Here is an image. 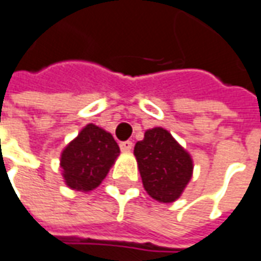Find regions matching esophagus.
Wrapping results in <instances>:
<instances>
[{"label": "esophagus", "mask_w": 261, "mask_h": 261, "mask_svg": "<svg viewBox=\"0 0 261 261\" xmlns=\"http://www.w3.org/2000/svg\"><path fill=\"white\" fill-rule=\"evenodd\" d=\"M119 147H121V150L123 151V153H129V151L132 150V147H134V143H132L130 140H126V142H122L121 145H119Z\"/></svg>", "instance_id": "esophagus-1"}]
</instances>
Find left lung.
Instances as JSON below:
<instances>
[{"instance_id": "8db88e82", "label": "left lung", "mask_w": 261, "mask_h": 261, "mask_svg": "<svg viewBox=\"0 0 261 261\" xmlns=\"http://www.w3.org/2000/svg\"><path fill=\"white\" fill-rule=\"evenodd\" d=\"M142 182L146 193L159 202L180 198L193 177V159L169 130L153 127L135 145Z\"/></svg>"}]
</instances>
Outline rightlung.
Instances as JSON below:
<instances>
[{"label": "right lung", "mask_w": 261, "mask_h": 261, "mask_svg": "<svg viewBox=\"0 0 261 261\" xmlns=\"http://www.w3.org/2000/svg\"><path fill=\"white\" fill-rule=\"evenodd\" d=\"M119 153V146L110 132L88 123L62 151L60 167L66 186L83 193L97 188Z\"/></svg>", "instance_id": "1"}]
</instances>
